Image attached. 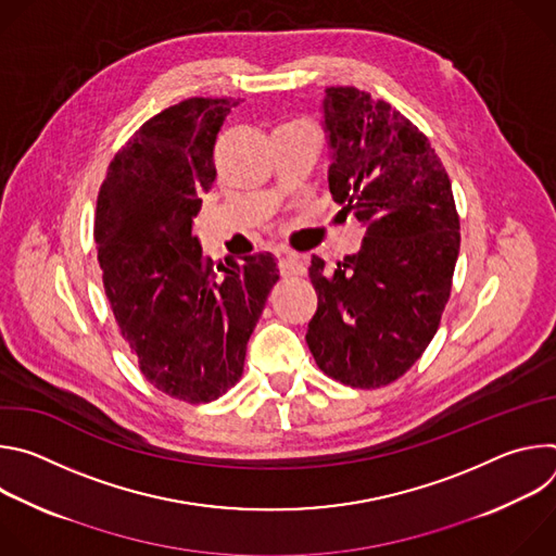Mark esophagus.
Instances as JSON below:
<instances>
[{"label": "esophagus", "mask_w": 556, "mask_h": 556, "mask_svg": "<svg viewBox=\"0 0 556 556\" xmlns=\"http://www.w3.org/2000/svg\"><path fill=\"white\" fill-rule=\"evenodd\" d=\"M277 257H279V273L281 277H294V275H303V264L296 255L288 253V251H277Z\"/></svg>", "instance_id": "1"}]
</instances>
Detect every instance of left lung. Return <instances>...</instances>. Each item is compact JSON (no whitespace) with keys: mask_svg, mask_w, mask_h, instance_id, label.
<instances>
[{"mask_svg":"<svg viewBox=\"0 0 556 556\" xmlns=\"http://www.w3.org/2000/svg\"><path fill=\"white\" fill-rule=\"evenodd\" d=\"M324 118L334 202L365 226L334 270L312 255L319 305L305 343L334 380L374 389L401 378L438 332L459 253L451 180L429 138L356 88H328Z\"/></svg>","mask_w":556,"mask_h":556,"instance_id":"8db88e82","label":"left lung"}]
</instances>
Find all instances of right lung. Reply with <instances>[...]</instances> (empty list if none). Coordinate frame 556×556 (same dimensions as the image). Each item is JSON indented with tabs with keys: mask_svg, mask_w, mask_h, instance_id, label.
<instances>
[{
	"mask_svg": "<svg viewBox=\"0 0 556 556\" xmlns=\"http://www.w3.org/2000/svg\"><path fill=\"white\" fill-rule=\"evenodd\" d=\"M235 99H187L149 118L114 155L94 240L116 326L142 376L172 399L217 401L279 279L270 253L213 270L193 217L215 180L213 151Z\"/></svg>",
	"mask_w": 556,
	"mask_h": 556,
	"instance_id": "1",
	"label": "right lung"
}]
</instances>
